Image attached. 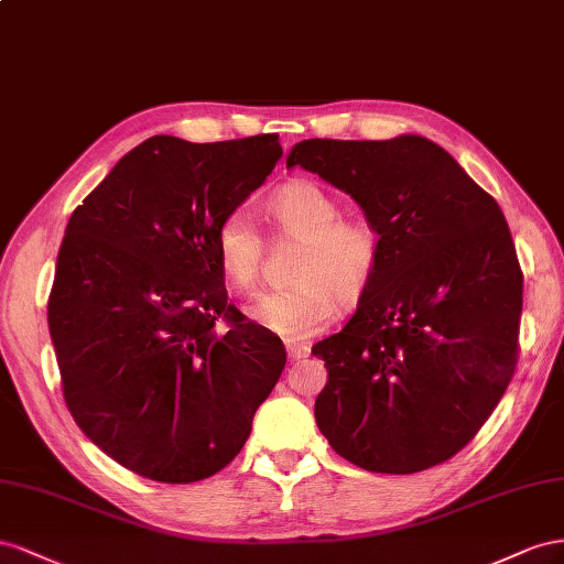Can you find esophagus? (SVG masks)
Wrapping results in <instances>:
<instances>
[{
	"label": "esophagus",
	"instance_id": "esophagus-1",
	"mask_svg": "<svg viewBox=\"0 0 564 564\" xmlns=\"http://www.w3.org/2000/svg\"><path fill=\"white\" fill-rule=\"evenodd\" d=\"M285 351H288V359H291V361H300L304 357H310V347L302 345V343H293V340L285 343Z\"/></svg>",
	"mask_w": 564,
	"mask_h": 564
}]
</instances>
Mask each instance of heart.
Listing matches in <instances>:
<instances>
[{"mask_svg": "<svg viewBox=\"0 0 564 564\" xmlns=\"http://www.w3.org/2000/svg\"><path fill=\"white\" fill-rule=\"evenodd\" d=\"M267 217L281 236L302 238L293 285L264 291L248 307L250 318L283 337L324 330L343 302H357L371 288L380 264V236L364 219H343V207L326 188L293 182L273 193ZM219 271L238 293L260 283L264 238L248 210L224 215L215 231Z\"/></svg>", "mask_w": 564, "mask_h": 564, "instance_id": "obj_1", "label": "heart"}]
</instances>
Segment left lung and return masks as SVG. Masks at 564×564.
I'll use <instances>...</instances> for the list:
<instances>
[{
  "label": "left lung",
  "instance_id": "8db88e82",
  "mask_svg": "<svg viewBox=\"0 0 564 564\" xmlns=\"http://www.w3.org/2000/svg\"><path fill=\"white\" fill-rule=\"evenodd\" d=\"M285 165L354 198L380 264L347 326L312 347L328 382L314 404L333 452L411 475L456 456L518 364L522 271L501 207L437 143L304 139Z\"/></svg>",
  "mask_w": 564,
  "mask_h": 564
}]
</instances>
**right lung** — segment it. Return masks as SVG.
Here are the masks:
<instances>
[{"label":"right lung","instance_id":"obj_1","mask_svg":"<svg viewBox=\"0 0 564 564\" xmlns=\"http://www.w3.org/2000/svg\"><path fill=\"white\" fill-rule=\"evenodd\" d=\"M281 155L279 134H158L68 221L50 295L63 397L127 470L188 485L227 468L283 373V343L229 304L215 254L221 217Z\"/></svg>","mask_w":564,"mask_h":564}]
</instances>
